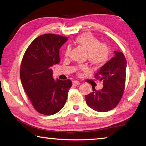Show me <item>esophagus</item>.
Masks as SVG:
<instances>
[{"label": "esophagus", "instance_id": "1", "mask_svg": "<svg viewBox=\"0 0 146 146\" xmlns=\"http://www.w3.org/2000/svg\"><path fill=\"white\" fill-rule=\"evenodd\" d=\"M80 82H79L78 81H76V80H73V84L74 86H78V85H80Z\"/></svg>", "mask_w": 146, "mask_h": 146}]
</instances>
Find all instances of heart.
Returning <instances> with one entry per match:
<instances>
[{"instance_id":"obj_1","label":"heart","mask_w":146,"mask_h":146,"mask_svg":"<svg viewBox=\"0 0 146 146\" xmlns=\"http://www.w3.org/2000/svg\"><path fill=\"white\" fill-rule=\"evenodd\" d=\"M76 43L80 46L84 50L87 52L88 60L95 67L102 66L108 60L109 53V48L104 44L100 43L95 36L91 34H82L79 35L76 38ZM70 49L68 48L66 49L65 56L70 55ZM79 70L86 71L88 70L87 66H79Z\"/></svg>"}]
</instances>
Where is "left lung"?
I'll return each mask as SVG.
<instances>
[{
    "mask_svg": "<svg viewBox=\"0 0 146 146\" xmlns=\"http://www.w3.org/2000/svg\"><path fill=\"white\" fill-rule=\"evenodd\" d=\"M115 55L100 68L95 77L103 81L100 90L93 91L85 96L89 107L98 112H107L115 108L124 91L127 62L122 52L114 51Z\"/></svg>",
    "mask_w": 146,
    "mask_h": 146,
    "instance_id": "left-lung-1",
    "label": "left lung"
}]
</instances>
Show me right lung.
I'll list each match as a JSON object with an SVG mask.
<instances>
[{
	"instance_id": "add662e5",
	"label": "right lung",
	"mask_w": 146,
	"mask_h": 146,
	"mask_svg": "<svg viewBox=\"0 0 146 146\" xmlns=\"http://www.w3.org/2000/svg\"><path fill=\"white\" fill-rule=\"evenodd\" d=\"M65 36L44 34L32 42L22 60V85L35 109L46 115H54L65 105L70 80H54L53 65L60 62L59 50L68 40Z\"/></svg>"
}]
</instances>
